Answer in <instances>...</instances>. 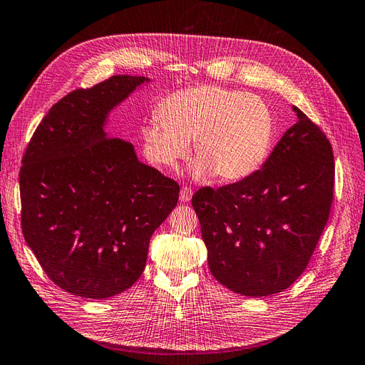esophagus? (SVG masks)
I'll use <instances>...</instances> for the list:
<instances>
[{
    "label": "esophagus",
    "mask_w": 365,
    "mask_h": 365,
    "mask_svg": "<svg viewBox=\"0 0 365 365\" xmlns=\"http://www.w3.org/2000/svg\"><path fill=\"white\" fill-rule=\"evenodd\" d=\"M191 197H192V190L191 188H186V186H183V188L180 190V202H183V203H188L190 200H191Z\"/></svg>",
    "instance_id": "esophagus-1"
}]
</instances>
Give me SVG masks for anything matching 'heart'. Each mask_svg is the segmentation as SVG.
Returning a JSON list of instances; mask_svg holds the SVG:
<instances>
[{"instance_id":"obj_1","label":"heart","mask_w":365,"mask_h":365,"mask_svg":"<svg viewBox=\"0 0 365 365\" xmlns=\"http://www.w3.org/2000/svg\"><path fill=\"white\" fill-rule=\"evenodd\" d=\"M274 138V118L264 101L242 91L197 86L174 91L142 128L147 158L175 170L190 151L199 155L194 174H215L222 182H238L264 163Z\"/></svg>"}]
</instances>
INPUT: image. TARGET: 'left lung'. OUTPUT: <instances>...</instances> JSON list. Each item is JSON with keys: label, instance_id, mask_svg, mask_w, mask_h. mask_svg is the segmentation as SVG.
I'll list each match as a JSON object with an SVG mask.
<instances>
[{"label": "left lung", "instance_id": "1", "mask_svg": "<svg viewBox=\"0 0 365 365\" xmlns=\"http://www.w3.org/2000/svg\"><path fill=\"white\" fill-rule=\"evenodd\" d=\"M297 123L251 177L199 190L192 207L218 283L245 297L283 292L304 272L329 220L335 163L326 134Z\"/></svg>", "mask_w": 365, "mask_h": 365}]
</instances>
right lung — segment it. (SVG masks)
<instances>
[{
    "label": "right lung",
    "instance_id": "1",
    "mask_svg": "<svg viewBox=\"0 0 365 365\" xmlns=\"http://www.w3.org/2000/svg\"><path fill=\"white\" fill-rule=\"evenodd\" d=\"M150 78L118 75L48 110L19 171L21 226L41 267L66 292L102 299L130 289L179 185L110 138V113Z\"/></svg>",
    "mask_w": 365,
    "mask_h": 365
}]
</instances>
